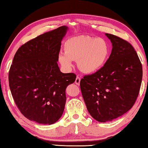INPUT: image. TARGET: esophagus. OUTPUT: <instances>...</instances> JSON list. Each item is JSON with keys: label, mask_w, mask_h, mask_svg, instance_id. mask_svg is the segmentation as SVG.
<instances>
[{"label": "esophagus", "mask_w": 148, "mask_h": 148, "mask_svg": "<svg viewBox=\"0 0 148 148\" xmlns=\"http://www.w3.org/2000/svg\"><path fill=\"white\" fill-rule=\"evenodd\" d=\"M80 81H81V78L79 77H77L76 79H75V84L77 85V86H79V85L80 84Z\"/></svg>", "instance_id": "1"}]
</instances>
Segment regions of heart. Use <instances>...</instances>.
I'll list each match as a JSON object with an SVG mask.
<instances>
[{"label":"heart","mask_w":148,"mask_h":148,"mask_svg":"<svg viewBox=\"0 0 148 148\" xmlns=\"http://www.w3.org/2000/svg\"><path fill=\"white\" fill-rule=\"evenodd\" d=\"M64 53H60L58 61L66 69L73 66V60L86 74L98 71L108 60L110 48L106 40L101 38L79 36L71 38L64 44Z\"/></svg>","instance_id":"b5f03b06"}]
</instances>
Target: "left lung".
<instances>
[{
	"label": "left lung",
	"instance_id": "left-lung-1",
	"mask_svg": "<svg viewBox=\"0 0 148 148\" xmlns=\"http://www.w3.org/2000/svg\"><path fill=\"white\" fill-rule=\"evenodd\" d=\"M112 52L103 67L81 79L80 88L87 109L95 120L111 121L134 105L142 80V65L134 48L122 38L105 34Z\"/></svg>",
	"mask_w": 148,
	"mask_h": 148
}]
</instances>
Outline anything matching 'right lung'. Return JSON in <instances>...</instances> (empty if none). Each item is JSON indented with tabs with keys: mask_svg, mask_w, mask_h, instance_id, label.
Here are the masks:
<instances>
[{
	"mask_svg": "<svg viewBox=\"0 0 148 148\" xmlns=\"http://www.w3.org/2000/svg\"><path fill=\"white\" fill-rule=\"evenodd\" d=\"M68 30L61 26L22 45L14 56L9 73V88L24 116L39 124L52 125L63 113L66 87L74 73L60 72L61 41Z\"/></svg>",
	"mask_w": 148,
	"mask_h": 148,
	"instance_id": "obj_1",
	"label": "right lung"
}]
</instances>
